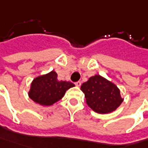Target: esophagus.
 Segmentation results:
<instances>
[{"label": "esophagus", "instance_id": "34e87169", "mask_svg": "<svg viewBox=\"0 0 148 148\" xmlns=\"http://www.w3.org/2000/svg\"><path fill=\"white\" fill-rule=\"evenodd\" d=\"M75 85H76L77 87H80V85H81L80 81H78V82H76V83H75Z\"/></svg>", "mask_w": 148, "mask_h": 148}]
</instances>
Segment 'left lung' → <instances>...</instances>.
I'll list each match as a JSON object with an SVG mask.
<instances>
[{"instance_id":"1","label":"left lung","mask_w":148,"mask_h":148,"mask_svg":"<svg viewBox=\"0 0 148 148\" xmlns=\"http://www.w3.org/2000/svg\"><path fill=\"white\" fill-rule=\"evenodd\" d=\"M88 106L97 113L106 114L114 112L124 99L115 84L99 74L90 77L81 85Z\"/></svg>"}]
</instances>
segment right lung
<instances>
[{"mask_svg": "<svg viewBox=\"0 0 148 148\" xmlns=\"http://www.w3.org/2000/svg\"><path fill=\"white\" fill-rule=\"evenodd\" d=\"M73 87L74 84L71 82L59 80L57 73L52 70L33 79L28 95L41 106H50L61 99L68 89Z\"/></svg>", "mask_w": 148, "mask_h": 148, "instance_id": "right-lung-1", "label": "right lung"}]
</instances>
